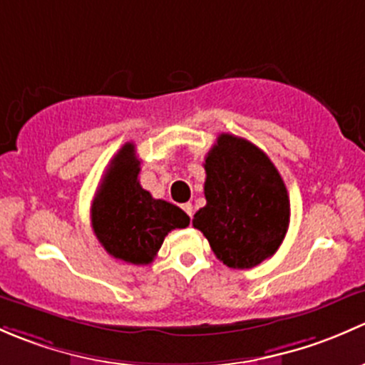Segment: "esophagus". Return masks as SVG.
Segmentation results:
<instances>
[{"instance_id": "1", "label": "esophagus", "mask_w": 365, "mask_h": 365, "mask_svg": "<svg viewBox=\"0 0 365 365\" xmlns=\"http://www.w3.org/2000/svg\"><path fill=\"white\" fill-rule=\"evenodd\" d=\"M182 210L187 214V216H193V205L191 204H182Z\"/></svg>"}]
</instances>
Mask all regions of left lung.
Returning <instances> with one entry per match:
<instances>
[{"mask_svg": "<svg viewBox=\"0 0 365 365\" xmlns=\"http://www.w3.org/2000/svg\"><path fill=\"white\" fill-rule=\"evenodd\" d=\"M204 167L207 204L195 214L193 227L217 260L251 269L272 257L287 235L290 200L269 156L246 138L221 133Z\"/></svg>", "mask_w": 365, "mask_h": 365, "instance_id": "8db88e82", "label": "left lung"}]
</instances>
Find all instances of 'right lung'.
I'll use <instances>...</instances> for the list:
<instances>
[{
	"instance_id": "right-lung-1",
	"label": "right lung",
	"mask_w": 365,
	"mask_h": 365,
	"mask_svg": "<svg viewBox=\"0 0 365 365\" xmlns=\"http://www.w3.org/2000/svg\"><path fill=\"white\" fill-rule=\"evenodd\" d=\"M140 161L135 145L114 156L91 205V225L108 255L133 265H148L168 232L186 228L190 216L178 205L156 200L138 182Z\"/></svg>"
}]
</instances>
